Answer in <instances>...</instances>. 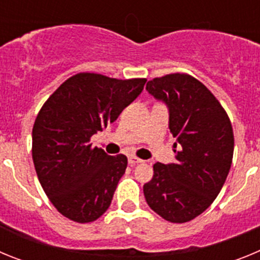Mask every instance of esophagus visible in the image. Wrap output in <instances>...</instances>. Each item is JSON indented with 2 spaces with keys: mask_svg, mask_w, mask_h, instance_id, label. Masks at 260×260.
<instances>
[{
  "mask_svg": "<svg viewBox=\"0 0 260 260\" xmlns=\"http://www.w3.org/2000/svg\"><path fill=\"white\" fill-rule=\"evenodd\" d=\"M139 162H143V160H142V158L135 157V156H128V164L130 165L139 164Z\"/></svg>",
  "mask_w": 260,
  "mask_h": 260,
  "instance_id": "1",
  "label": "esophagus"
}]
</instances>
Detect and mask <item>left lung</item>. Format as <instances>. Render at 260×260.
Wrapping results in <instances>:
<instances>
[{"label":"left lung","instance_id":"left-lung-1","mask_svg":"<svg viewBox=\"0 0 260 260\" xmlns=\"http://www.w3.org/2000/svg\"><path fill=\"white\" fill-rule=\"evenodd\" d=\"M146 89L169 112V130L180 146L176 161L156 162L144 183L147 204L162 219L186 222L207 210L232 165L234 137L224 108L210 89L187 74L155 78Z\"/></svg>","mask_w":260,"mask_h":260}]
</instances>
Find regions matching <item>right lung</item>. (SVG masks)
<instances>
[{"label":"right lung","instance_id":"right-lung-1","mask_svg":"<svg viewBox=\"0 0 260 260\" xmlns=\"http://www.w3.org/2000/svg\"><path fill=\"white\" fill-rule=\"evenodd\" d=\"M144 84L146 79L79 73L63 82L39 112L32 158L41 187L68 219L95 221L109 208L127 157L92 148L89 139L114 122Z\"/></svg>","mask_w":260,"mask_h":260}]
</instances>
